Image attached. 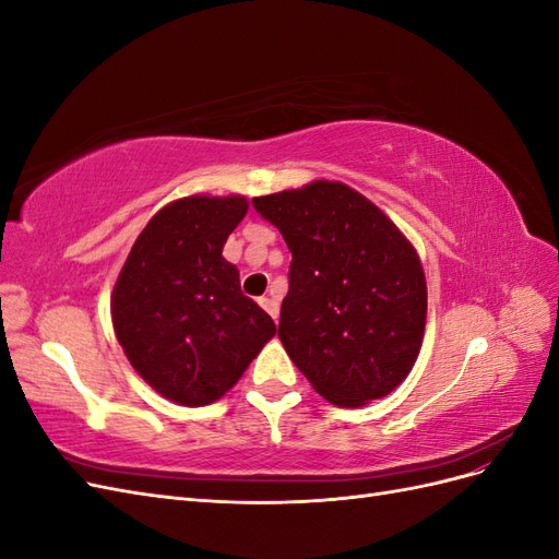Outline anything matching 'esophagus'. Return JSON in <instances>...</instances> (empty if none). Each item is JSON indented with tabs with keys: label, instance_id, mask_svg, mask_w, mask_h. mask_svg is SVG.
<instances>
[{
	"label": "esophagus",
	"instance_id": "1",
	"mask_svg": "<svg viewBox=\"0 0 559 559\" xmlns=\"http://www.w3.org/2000/svg\"><path fill=\"white\" fill-rule=\"evenodd\" d=\"M259 302H261V308H263V310H265L270 317H273V319L277 321V317H280V302H277L275 298H270V296L261 298Z\"/></svg>",
	"mask_w": 559,
	"mask_h": 559
}]
</instances>
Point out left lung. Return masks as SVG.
<instances>
[{"label":"left lung","instance_id":"obj_1","mask_svg":"<svg viewBox=\"0 0 559 559\" xmlns=\"http://www.w3.org/2000/svg\"><path fill=\"white\" fill-rule=\"evenodd\" d=\"M292 251L280 341L326 401L386 396L417 359L427 282L411 242L361 193L337 181L251 200Z\"/></svg>","mask_w":559,"mask_h":559}]
</instances>
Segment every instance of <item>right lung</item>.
I'll list each match as a JSON object with an SVG mask.
<instances>
[{
    "instance_id": "add662e5",
    "label": "right lung",
    "mask_w": 559,
    "mask_h": 559,
    "mask_svg": "<svg viewBox=\"0 0 559 559\" xmlns=\"http://www.w3.org/2000/svg\"><path fill=\"white\" fill-rule=\"evenodd\" d=\"M245 214L240 195L173 202L134 240L114 286L118 343L134 370L175 403L222 399L277 331L222 257Z\"/></svg>"
}]
</instances>
